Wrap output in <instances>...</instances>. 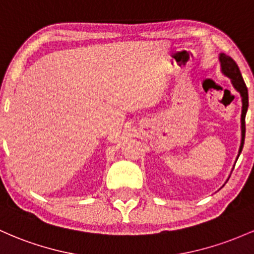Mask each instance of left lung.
<instances>
[{"label": "left lung", "instance_id": "8db88e82", "mask_svg": "<svg viewBox=\"0 0 254 254\" xmlns=\"http://www.w3.org/2000/svg\"><path fill=\"white\" fill-rule=\"evenodd\" d=\"M222 65V72L227 77H229L233 83L234 88L241 94L242 97V113H241V131H242V138H241V146L239 153H241L242 148H244L245 143V132H246V124H245V118H246L247 108H249V91H247V86L245 84L244 78L241 76V72L239 69L238 64L235 63L230 57L225 54H221L219 57ZM240 155V154H239Z\"/></svg>", "mask_w": 254, "mask_h": 254}]
</instances>
